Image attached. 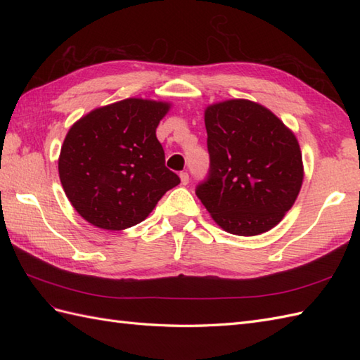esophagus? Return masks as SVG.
Segmentation results:
<instances>
[{"label": "esophagus", "instance_id": "1", "mask_svg": "<svg viewBox=\"0 0 360 360\" xmlns=\"http://www.w3.org/2000/svg\"><path fill=\"white\" fill-rule=\"evenodd\" d=\"M179 178H181V184H182V186H187V184H188L190 178H188V173H187V172H181V173H179Z\"/></svg>", "mask_w": 360, "mask_h": 360}]
</instances>
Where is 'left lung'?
I'll use <instances>...</instances> for the list:
<instances>
[{
    "instance_id": "obj_1",
    "label": "left lung",
    "mask_w": 360,
    "mask_h": 360,
    "mask_svg": "<svg viewBox=\"0 0 360 360\" xmlns=\"http://www.w3.org/2000/svg\"><path fill=\"white\" fill-rule=\"evenodd\" d=\"M210 168L196 195L229 233L271 231L292 207L303 182L294 133L264 106L243 98L204 114Z\"/></svg>"
}]
</instances>
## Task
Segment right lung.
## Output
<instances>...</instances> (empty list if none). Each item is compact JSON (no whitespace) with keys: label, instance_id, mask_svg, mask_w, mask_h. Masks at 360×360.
Instances as JSON below:
<instances>
[{"label":"right lung","instance_id":"obj_1","mask_svg":"<svg viewBox=\"0 0 360 360\" xmlns=\"http://www.w3.org/2000/svg\"><path fill=\"white\" fill-rule=\"evenodd\" d=\"M170 105L125 98L75 122L58 158V174L79 215L106 231L139 224L181 182L165 167L156 137Z\"/></svg>","mask_w":360,"mask_h":360}]
</instances>
